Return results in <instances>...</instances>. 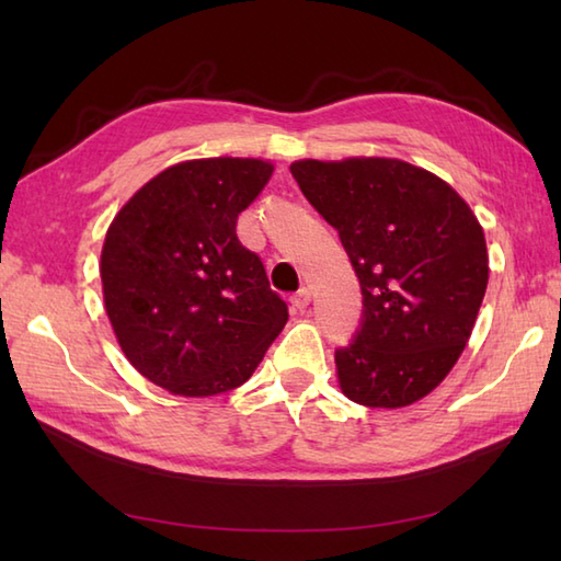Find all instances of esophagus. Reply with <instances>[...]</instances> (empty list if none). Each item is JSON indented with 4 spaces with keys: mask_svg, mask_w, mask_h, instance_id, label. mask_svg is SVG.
<instances>
[{
    "mask_svg": "<svg viewBox=\"0 0 561 561\" xmlns=\"http://www.w3.org/2000/svg\"><path fill=\"white\" fill-rule=\"evenodd\" d=\"M291 304H294L296 308H301V311H304V308H306L308 304H311V289L301 287L299 291H296V294L291 296Z\"/></svg>",
    "mask_w": 561,
    "mask_h": 561,
    "instance_id": "obj_1",
    "label": "esophagus"
}]
</instances>
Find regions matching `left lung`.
<instances>
[{"mask_svg":"<svg viewBox=\"0 0 561 561\" xmlns=\"http://www.w3.org/2000/svg\"><path fill=\"white\" fill-rule=\"evenodd\" d=\"M291 175L340 231L364 323L335 352L352 402L398 410L426 398L468 344L490 279L484 231L456 190L400 159H301Z\"/></svg>","mask_w":561,"mask_h":561,"instance_id":"obj_1","label":"left lung"}]
</instances>
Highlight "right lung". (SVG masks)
Instances as JSON below:
<instances>
[{"mask_svg":"<svg viewBox=\"0 0 561 561\" xmlns=\"http://www.w3.org/2000/svg\"><path fill=\"white\" fill-rule=\"evenodd\" d=\"M274 165L193 159L129 197L101 250L103 304L127 362L153 386L209 398L243 386L289 311L236 221Z\"/></svg>","mask_w":561,"mask_h":561,"instance_id":"1","label":"right lung"}]
</instances>
